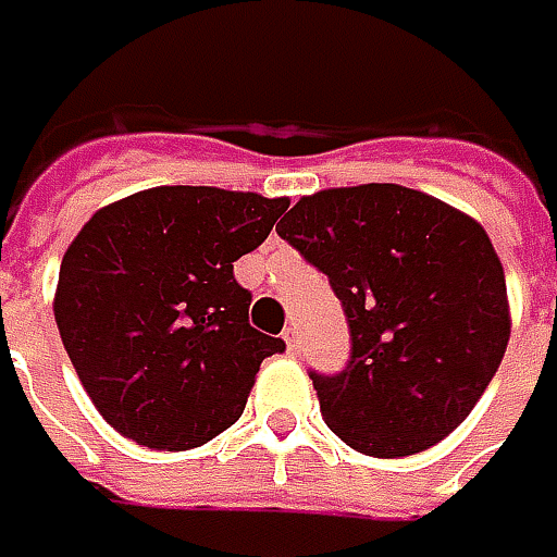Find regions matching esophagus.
Returning a JSON list of instances; mask_svg holds the SVG:
<instances>
[{"mask_svg":"<svg viewBox=\"0 0 557 557\" xmlns=\"http://www.w3.org/2000/svg\"><path fill=\"white\" fill-rule=\"evenodd\" d=\"M282 337H285V344H288V354H300V332H297V329H294V325H290V329H285V332H282Z\"/></svg>","mask_w":557,"mask_h":557,"instance_id":"34e87169","label":"esophagus"}]
</instances>
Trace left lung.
I'll return each mask as SVG.
<instances>
[{"instance_id":"obj_1","label":"left lung","mask_w":557,"mask_h":557,"mask_svg":"<svg viewBox=\"0 0 557 557\" xmlns=\"http://www.w3.org/2000/svg\"><path fill=\"white\" fill-rule=\"evenodd\" d=\"M275 232L329 275L344 372H310L319 409L356 453L396 459L453 434L503 362L505 272L481 223L391 183L300 198Z\"/></svg>"}]
</instances>
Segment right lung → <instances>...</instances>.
<instances>
[{
  "label": "right lung",
  "mask_w": 557,
  "mask_h": 557,
  "mask_svg": "<svg viewBox=\"0 0 557 557\" xmlns=\"http://www.w3.org/2000/svg\"><path fill=\"white\" fill-rule=\"evenodd\" d=\"M288 198L161 185L101 207L67 247L54 322L96 409L148 449L201 446L245 412L282 337L247 319L232 263L267 242Z\"/></svg>",
  "instance_id": "obj_1"
}]
</instances>
